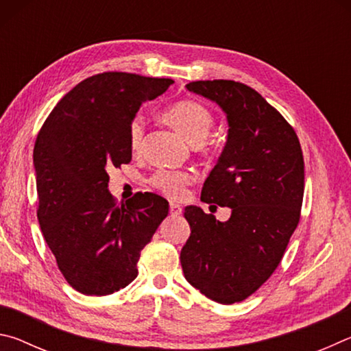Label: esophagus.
<instances>
[{"instance_id": "34e87169", "label": "esophagus", "mask_w": 351, "mask_h": 351, "mask_svg": "<svg viewBox=\"0 0 351 351\" xmlns=\"http://www.w3.org/2000/svg\"><path fill=\"white\" fill-rule=\"evenodd\" d=\"M181 213H182V209H181L180 204L170 203V215L171 217H178V215H181Z\"/></svg>"}]
</instances>
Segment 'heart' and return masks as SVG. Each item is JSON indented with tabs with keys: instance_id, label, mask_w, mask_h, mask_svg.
<instances>
[{
	"instance_id": "heart-1",
	"label": "heart",
	"mask_w": 351,
	"mask_h": 351,
	"mask_svg": "<svg viewBox=\"0 0 351 351\" xmlns=\"http://www.w3.org/2000/svg\"><path fill=\"white\" fill-rule=\"evenodd\" d=\"M162 117L192 145H199L207 138L213 125L210 111L193 100H180L170 105L164 110ZM142 134H144V122H142V117L138 116L130 123L128 130V142L133 150L139 147ZM192 181L193 176L189 171L169 169H159L150 178V184L154 189L171 198H181L184 190Z\"/></svg>"
}]
</instances>
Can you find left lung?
<instances>
[{"label":"left lung","instance_id":"obj_1","mask_svg":"<svg viewBox=\"0 0 351 351\" xmlns=\"http://www.w3.org/2000/svg\"><path fill=\"white\" fill-rule=\"evenodd\" d=\"M187 90L215 102L228 119V141L201 199L232 213L218 221L201 207L184 209L190 237L181 266L201 294L230 305L255 293L280 263L300 219L304 154L293 127L245 83L199 80Z\"/></svg>","mask_w":351,"mask_h":351}]
</instances>
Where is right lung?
<instances>
[{"label":"right lung","instance_id":"right-lung-1","mask_svg":"<svg viewBox=\"0 0 351 351\" xmlns=\"http://www.w3.org/2000/svg\"><path fill=\"white\" fill-rule=\"evenodd\" d=\"M171 83L128 73L88 77L54 106L35 141L41 232L82 294L106 295L132 283L141 251L167 217V199L148 192L117 206L108 169L132 161L130 123Z\"/></svg>","mask_w":351,"mask_h":351}]
</instances>
